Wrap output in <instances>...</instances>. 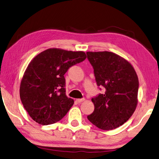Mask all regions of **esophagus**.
Here are the masks:
<instances>
[{"mask_svg": "<svg viewBox=\"0 0 159 159\" xmlns=\"http://www.w3.org/2000/svg\"><path fill=\"white\" fill-rule=\"evenodd\" d=\"M85 100V99L84 98H80V99H76V102H78V103H81V102H84Z\"/></svg>", "mask_w": 159, "mask_h": 159, "instance_id": "esophagus-1", "label": "esophagus"}]
</instances>
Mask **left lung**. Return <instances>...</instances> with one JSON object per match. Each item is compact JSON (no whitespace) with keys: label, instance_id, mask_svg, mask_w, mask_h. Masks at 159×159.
<instances>
[{"label":"left lung","instance_id":"obj_1","mask_svg":"<svg viewBox=\"0 0 159 159\" xmlns=\"http://www.w3.org/2000/svg\"><path fill=\"white\" fill-rule=\"evenodd\" d=\"M94 68L96 82L105 88L92 98L94 111L88 116L92 124L103 130L122 125L133 115L138 104L139 81L134 68L124 58L108 52H87Z\"/></svg>","mask_w":159,"mask_h":159}]
</instances>
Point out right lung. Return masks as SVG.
I'll use <instances>...</instances> for the list:
<instances>
[{
  "label": "right lung",
  "instance_id": "obj_1",
  "mask_svg": "<svg viewBox=\"0 0 159 159\" xmlns=\"http://www.w3.org/2000/svg\"><path fill=\"white\" fill-rule=\"evenodd\" d=\"M86 58L83 51L49 48L31 61L22 77L19 94L34 121L47 125L67 113L74 100L65 94L64 75L69 67Z\"/></svg>",
  "mask_w": 159,
  "mask_h": 159
}]
</instances>
